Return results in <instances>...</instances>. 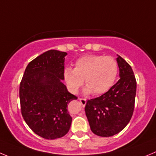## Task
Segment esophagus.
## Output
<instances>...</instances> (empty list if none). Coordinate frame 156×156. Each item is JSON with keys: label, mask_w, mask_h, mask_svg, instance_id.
Instances as JSON below:
<instances>
[{"label": "esophagus", "mask_w": 156, "mask_h": 156, "mask_svg": "<svg viewBox=\"0 0 156 156\" xmlns=\"http://www.w3.org/2000/svg\"><path fill=\"white\" fill-rule=\"evenodd\" d=\"M79 101L82 106H85V105H86V102H87L86 99H85V98H79Z\"/></svg>", "instance_id": "esophagus-1"}]
</instances>
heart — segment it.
<instances>
[{"label": "heart", "mask_w": 156, "mask_h": 156, "mask_svg": "<svg viewBox=\"0 0 156 156\" xmlns=\"http://www.w3.org/2000/svg\"><path fill=\"white\" fill-rule=\"evenodd\" d=\"M118 72V62L112 57L88 55L78 58L74 69L65 68L64 78L71 92L77 93L85 80L87 85L85 93L99 95L112 87Z\"/></svg>", "instance_id": "obj_1"}]
</instances>
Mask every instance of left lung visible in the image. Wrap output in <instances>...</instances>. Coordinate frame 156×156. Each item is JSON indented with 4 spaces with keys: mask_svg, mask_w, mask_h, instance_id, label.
Here are the masks:
<instances>
[{
    "mask_svg": "<svg viewBox=\"0 0 156 156\" xmlns=\"http://www.w3.org/2000/svg\"><path fill=\"white\" fill-rule=\"evenodd\" d=\"M120 79L107 92L87 101L85 108L91 132L101 137L120 132L130 122L135 108L136 80L132 67L120 56Z\"/></svg>",
    "mask_w": 156,
    "mask_h": 156,
    "instance_id": "left-lung-1",
    "label": "left lung"
}]
</instances>
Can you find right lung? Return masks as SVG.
I'll return each instance as SVG.
<instances>
[{"label": "right lung", "instance_id": "obj_1", "mask_svg": "<svg viewBox=\"0 0 156 156\" xmlns=\"http://www.w3.org/2000/svg\"><path fill=\"white\" fill-rule=\"evenodd\" d=\"M66 55L57 50L41 54L27 65L20 83L21 115L29 128L44 139L63 137L71 127L67 108L78 98L62 82Z\"/></svg>", "mask_w": 156, "mask_h": 156}]
</instances>
